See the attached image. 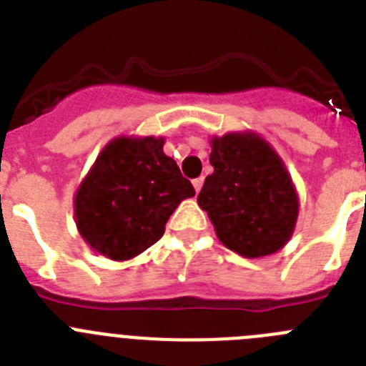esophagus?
I'll return each mask as SVG.
<instances>
[{"mask_svg": "<svg viewBox=\"0 0 366 366\" xmlns=\"http://www.w3.org/2000/svg\"><path fill=\"white\" fill-rule=\"evenodd\" d=\"M202 184H204V179H202V177H199V179L193 180V187H195L197 193H199V191H200V187H202Z\"/></svg>", "mask_w": 366, "mask_h": 366, "instance_id": "34e87169", "label": "esophagus"}]
</instances>
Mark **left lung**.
Returning <instances> with one entry per match:
<instances>
[{
    "mask_svg": "<svg viewBox=\"0 0 366 366\" xmlns=\"http://www.w3.org/2000/svg\"><path fill=\"white\" fill-rule=\"evenodd\" d=\"M199 206L226 248L246 259L272 255L295 229L299 195L285 162L253 131L212 137Z\"/></svg>",
    "mask_w": 366,
    "mask_h": 366,
    "instance_id": "1",
    "label": "left lung"
}]
</instances>
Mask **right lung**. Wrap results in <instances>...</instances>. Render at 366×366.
<instances>
[{
  "mask_svg": "<svg viewBox=\"0 0 366 366\" xmlns=\"http://www.w3.org/2000/svg\"><path fill=\"white\" fill-rule=\"evenodd\" d=\"M162 137H117L74 193L81 239L111 261H129L164 235L166 222L195 189L164 153Z\"/></svg>",
  "mask_w": 366,
  "mask_h": 366,
  "instance_id": "obj_1",
  "label": "right lung"
}]
</instances>
